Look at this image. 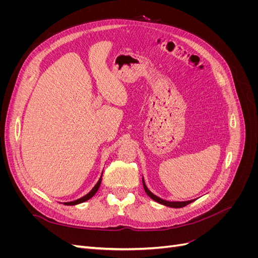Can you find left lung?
Segmentation results:
<instances>
[{
  "label": "left lung",
  "mask_w": 258,
  "mask_h": 258,
  "mask_svg": "<svg viewBox=\"0 0 258 258\" xmlns=\"http://www.w3.org/2000/svg\"><path fill=\"white\" fill-rule=\"evenodd\" d=\"M142 182H143V187H144V189H145V192L148 195V197H151L153 200H155L156 202H158V204H160V205H163V206H166V207H170V208L178 209V208H183V207H185L187 205H189V204H191L192 201H195V199L188 200V201H168V200H165V199H161V198L156 196V195H154L150 189L147 188V186H146V184L144 182V178H142Z\"/></svg>",
  "instance_id": "obj_1"
}]
</instances>
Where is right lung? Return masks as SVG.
Masks as SVG:
<instances>
[{"label": "right lung", "mask_w": 258, "mask_h": 258, "mask_svg": "<svg viewBox=\"0 0 258 258\" xmlns=\"http://www.w3.org/2000/svg\"><path fill=\"white\" fill-rule=\"evenodd\" d=\"M101 181H102V175H101V177L99 178V181H98V183L95 185V187H93V188H92L87 195H85L84 197H82V198H80V199H77V200H74V201L63 202V205H66V206H75V205H79V204H82V202H85V201L89 200L90 198H92L93 196H95L96 192L98 191L99 187H100V185H101Z\"/></svg>", "instance_id": "add662e5"}]
</instances>
